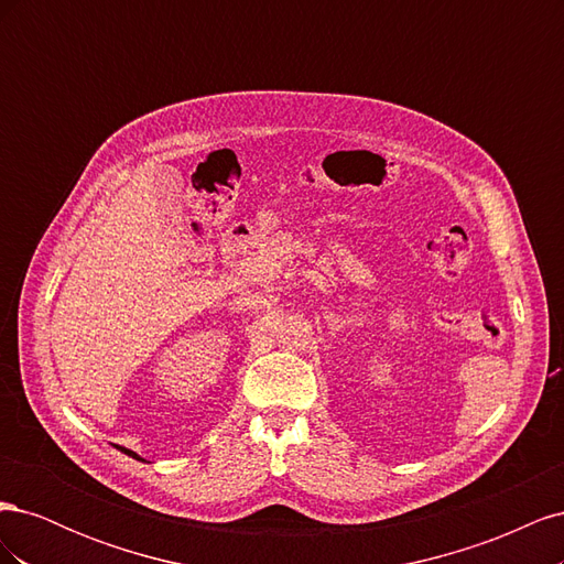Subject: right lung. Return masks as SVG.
<instances>
[{
    "mask_svg": "<svg viewBox=\"0 0 564 564\" xmlns=\"http://www.w3.org/2000/svg\"><path fill=\"white\" fill-rule=\"evenodd\" d=\"M119 452H124L127 456H131V458H135V460H145V458H141L139 454H135V452H131V449H127V447H119V445H115Z\"/></svg>",
    "mask_w": 564,
    "mask_h": 564,
    "instance_id": "right-lung-1",
    "label": "right lung"
}]
</instances>
